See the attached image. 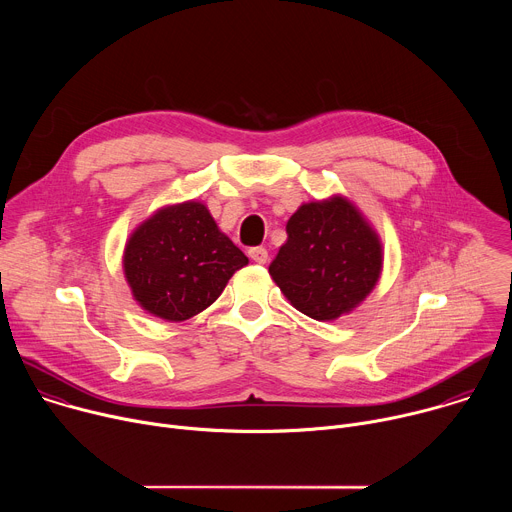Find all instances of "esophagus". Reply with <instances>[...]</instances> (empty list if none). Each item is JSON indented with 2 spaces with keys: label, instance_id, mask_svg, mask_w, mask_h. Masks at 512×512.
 I'll list each match as a JSON object with an SVG mask.
<instances>
[{
  "label": "esophagus",
  "instance_id": "34e87169",
  "mask_svg": "<svg viewBox=\"0 0 512 512\" xmlns=\"http://www.w3.org/2000/svg\"><path fill=\"white\" fill-rule=\"evenodd\" d=\"M249 257L255 261V263H259V265H263V263H267V249L265 247H253V249H249Z\"/></svg>",
  "mask_w": 512,
  "mask_h": 512
}]
</instances>
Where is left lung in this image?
Wrapping results in <instances>:
<instances>
[{
  "instance_id": "8db88e82",
  "label": "left lung",
  "mask_w": 512,
  "mask_h": 512,
  "mask_svg": "<svg viewBox=\"0 0 512 512\" xmlns=\"http://www.w3.org/2000/svg\"><path fill=\"white\" fill-rule=\"evenodd\" d=\"M285 231L269 275L291 306L332 322L367 300L383 271V243L354 202L342 194L304 202Z\"/></svg>"
}]
</instances>
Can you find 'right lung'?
<instances>
[{"label":"right lung","instance_id":"1","mask_svg":"<svg viewBox=\"0 0 512 512\" xmlns=\"http://www.w3.org/2000/svg\"><path fill=\"white\" fill-rule=\"evenodd\" d=\"M247 263L198 200L158 208L137 225L123 249L133 300L166 322H184L206 310Z\"/></svg>","mask_w":512,"mask_h":512}]
</instances>
